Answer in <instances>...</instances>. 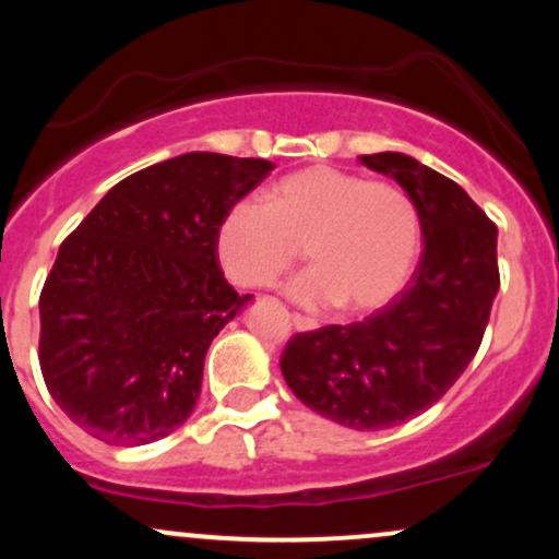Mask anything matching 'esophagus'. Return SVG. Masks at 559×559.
<instances>
[{
  "label": "esophagus",
  "instance_id": "obj_1",
  "mask_svg": "<svg viewBox=\"0 0 559 559\" xmlns=\"http://www.w3.org/2000/svg\"><path fill=\"white\" fill-rule=\"evenodd\" d=\"M292 323H294V329H297V331H316L318 329V320L316 318L299 316V312H294Z\"/></svg>",
  "mask_w": 559,
  "mask_h": 559
}]
</instances>
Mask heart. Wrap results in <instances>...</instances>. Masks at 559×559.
Here are the masks:
<instances>
[{"mask_svg": "<svg viewBox=\"0 0 559 559\" xmlns=\"http://www.w3.org/2000/svg\"><path fill=\"white\" fill-rule=\"evenodd\" d=\"M312 271L292 284L310 307L370 312L407 284L420 247V221L407 191L357 173L312 165L281 178L260 199H239L215 234L217 260L236 286H273L299 262Z\"/></svg>", "mask_w": 559, "mask_h": 559, "instance_id": "b5f03b06", "label": "heart"}]
</instances>
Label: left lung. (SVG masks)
I'll return each mask as SVG.
<instances>
[{
	"mask_svg": "<svg viewBox=\"0 0 559 559\" xmlns=\"http://www.w3.org/2000/svg\"><path fill=\"white\" fill-rule=\"evenodd\" d=\"M360 163L413 199L420 262L407 286L360 323L288 338L281 373L323 418L381 431L426 413L476 357L499 292L497 226L463 186L418 159L378 152Z\"/></svg>",
	"mask_w": 559,
	"mask_h": 559,
	"instance_id": "obj_1",
	"label": "left lung"
}]
</instances>
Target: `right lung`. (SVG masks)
<instances>
[{
  "mask_svg": "<svg viewBox=\"0 0 559 559\" xmlns=\"http://www.w3.org/2000/svg\"><path fill=\"white\" fill-rule=\"evenodd\" d=\"M267 159L189 152L133 173L62 241L38 297V362L75 426L115 447L186 423L204 355L252 294L221 271L215 234Z\"/></svg>",
  "mask_w": 559,
  "mask_h": 559,
  "instance_id": "right-lung-1",
  "label": "right lung"
}]
</instances>
